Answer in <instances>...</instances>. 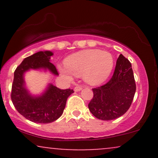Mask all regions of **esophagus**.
Masks as SVG:
<instances>
[{
    "label": "esophagus",
    "mask_w": 158,
    "mask_h": 158,
    "mask_svg": "<svg viewBox=\"0 0 158 158\" xmlns=\"http://www.w3.org/2000/svg\"><path fill=\"white\" fill-rule=\"evenodd\" d=\"M82 89V87L79 86V85H77V86L74 88V91L78 92V91H80V90Z\"/></svg>",
    "instance_id": "esophagus-1"
}]
</instances>
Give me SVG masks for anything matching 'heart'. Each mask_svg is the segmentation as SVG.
<instances>
[{
  "mask_svg": "<svg viewBox=\"0 0 158 158\" xmlns=\"http://www.w3.org/2000/svg\"><path fill=\"white\" fill-rule=\"evenodd\" d=\"M64 65H59V71L71 79L72 75L82 76L88 84L99 85L109 77L114 68V59L108 52L85 50L68 56Z\"/></svg>",
  "mask_w": 158,
  "mask_h": 158,
  "instance_id": "obj_1",
  "label": "heart"
}]
</instances>
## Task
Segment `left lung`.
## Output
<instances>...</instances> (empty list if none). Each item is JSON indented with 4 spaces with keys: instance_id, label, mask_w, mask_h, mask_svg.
Returning <instances> with one entry per match:
<instances>
[{
    "instance_id": "left-lung-1",
    "label": "left lung",
    "mask_w": 158,
    "mask_h": 158,
    "mask_svg": "<svg viewBox=\"0 0 158 158\" xmlns=\"http://www.w3.org/2000/svg\"><path fill=\"white\" fill-rule=\"evenodd\" d=\"M135 91L136 84L131 64L120 54L109 81L93 89L94 97L88 104V108L97 119H117L130 108Z\"/></svg>"
}]
</instances>
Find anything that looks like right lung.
Masks as SVG:
<instances>
[{
    "label": "right lung",
    "mask_w": 158,
    "mask_h": 158,
    "mask_svg": "<svg viewBox=\"0 0 158 158\" xmlns=\"http://www.w3.org/2000/svg\"><path fill=\"white\" fill-rule=\"evenodd\" d=\"M53 52L50 50L39 51L23 59L14 73L11 99L21 115L36 123H50L56 120L63 114L72 89L61 90L51 83L39 95H33L27 88L24 75L30 70L50 71L59 76L56 67L50 62Z\"/></svg>",
    "instance_id": "obj_1"
}]
</instances>
